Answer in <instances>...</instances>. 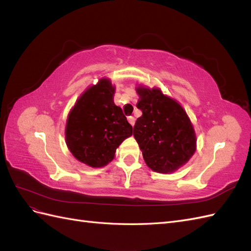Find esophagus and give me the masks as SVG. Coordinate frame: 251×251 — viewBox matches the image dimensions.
<instances>
[{
	"label": "esophagus",
	"mask_w": 251,
	"mask_h": 251,
	"mask_svg": "<svg viewBox=\"0 0 251 251\" xmlns=\"http://www.w3.org/2000/svg\"><path fill=\"white\" fill-rule=\"evenodd\" d=\"M127 120H128V123L131 124V126H132L135 125V118H134L133 116H128Z\"/></svg>",
	"instance_id": "obj_1"
}]
</instances>
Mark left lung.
Listing matches in <instances>:
<instances>
[{
    "label": "left lung",
    "instance_id": "left-lung-1",
    "mask_svg": "<svg viewBox=\"0 0 251 251\" xmlns=\"http://www.w3.org/2000/svg\"><path fill=\"white\" fill-rule=\"evenodd\" d=\"M137 108L142 115L136 120L134 137L151 170L168 174L184 165L196 151V134L186 112L158 88L138 87Z\"/></svg>",
    "mask_w": 251,
    "mask_h": 251
}]
</instances>
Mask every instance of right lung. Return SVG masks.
I'll return each instance as SVG.
<instances>
[{
  "label": "right lung",
  "mask_w": 251,
  "mask_h": 251,
  "mask_svg": "<svg viewBox=\"0 0 251 251\" xmlns=\"http://www.w3.org/2000/svg\"><path fill=\"white\" fill-rule=\"evenodd\" d=\"M115 88L101 78L81 94L68 115L65 138L78 161L102 168L113 160L116 149L133 133L120 107L114 103Z\"/></svg>",
  "instance_id": "1"
}]
</instances>
